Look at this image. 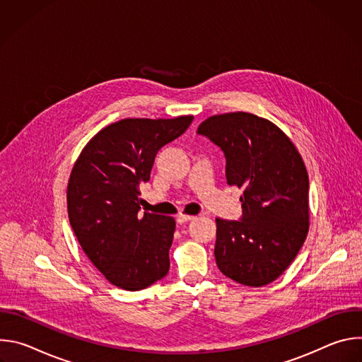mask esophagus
<instances>
[{"label":"esophagus","instance_id":"esophagus-1","mask_svg":"<svg viewBox=\"0 0 362 362\" xmlns=\"http://www.w3.org/2000/svg\"><path fill=\"white\" fill-rule=\"evenodd\" d=\"M194 219V216H190V215H183V214H179L177 216H176V221H177V223H187V222H190V221H193Z\"/></svg>","mask_w":362,"mask_h":362}]
</instances>
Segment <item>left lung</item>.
<instances>
[{
    "label": "left lung",
    "instance_id": "obj_1",
    "mask_svg": "<svg viewBox=\"0 0 362 362\" xmlns=\"http://www.w3.org/2000/svg\"><path fill=\"white\" fill-rule=\"evenodd\" d=\"M197 133L225 153L228 185L243 187L240 221L216 219V265L238 284L268 285L295 259L309 229L300 154L276 124L252 113L212 116Z\"/></svg>",
    "mask_w": 362,
    "mask_h": 362
}]
</instances>
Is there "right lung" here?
<instances>
[{"instance_id":"add662e5","label":"right lung","mask_w":362,"mask_h":362,"mask_svg":"<svg viewBox=\"0 0 362 362\" xmlns=\"http://www.w3.org/2000/svg\"><path fill=\"white\" fill-rule=\"evenodd\" d=\"M193 116L123 119L81 150L67 186L70 225L84 253L117 288L140 291L169 272L172 216L140 211L158 151L182 136Z\"/></svg>"}]
</instances>
